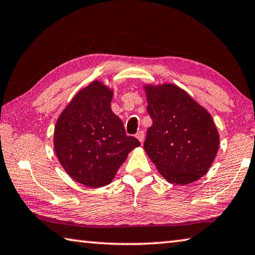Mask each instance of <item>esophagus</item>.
<instances>
[{"label":"esophagus","mask_w":255,"mask_h":255,"mask_svg":"<svg viewBox=\"0 0 255 255\" xmlns=\"http://www.w3.org/2000/svg\"><path fill=\"white\" fill-rule=\"evenodd\" d=\"M136 137H137V139H138V140H139V142L143 144V142H144V137H145V134H144V131H143V130H139V131H137V134H136Z\"/></svg>","instance_id":"esophagus-1"}]
</instances>
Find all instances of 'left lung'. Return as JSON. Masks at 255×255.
<instances>
[{"label":"left lung","mask_w":255,"mask_h":255,"mask_svg":"<svg viewBox=\"0 0 255 255\" xmlns=\"http://www.w3.org/2000/svg\"><path fill=\"white\" fill-rule=\"evenodd\" d=\"M147 129L144 149L169 183L186 185L208 172L219 147L216 125L204 108L172 84L146 86Z\"/></svg>","instance_id":"1"}]
</instances>
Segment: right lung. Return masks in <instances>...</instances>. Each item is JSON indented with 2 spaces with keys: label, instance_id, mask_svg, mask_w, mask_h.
<instances>
[{
  "label": "right lung",
  "instance_id": "1",
  "mask_svg": "<svg viewBox=\"0 0 255 255\" xmlns=\"http://www.w3.org/2000/svg\"><path fill=\"white\" fill-rule=\"evenodd\" d=\"M112 92L93 82L77 94L56 121L54 149L72 179L102 187L113 177L139 140L126 135L123 121L111 110Z\"/></svg>",
  "mask_w": 255,
  "mask_h": 255
}]
</instances>
